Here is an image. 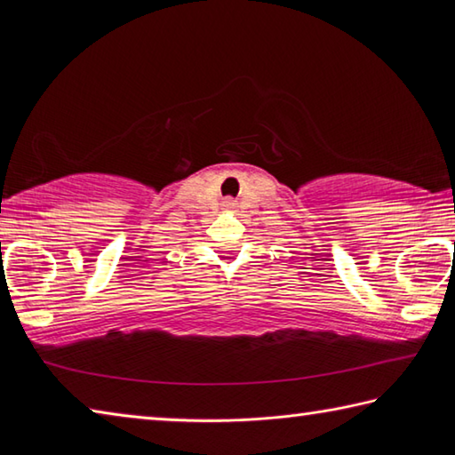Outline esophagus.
Masks as SVG:
<instances>
[{"label":"esophagus","mask_w":455,"mask_h":455,"mask_svg":"<svg viewBox=\"0 0 455 455\" xmlns=\"http://www.w3.org/2000/svg\"><path fill=\"white\" fill-rule=\"evenodd\" d=\"M222 206H225V209H227V211H235V209H236V203H235V200H233V198H227V200H225V203H222Z\"/></svg>","instance_id":"esophagus-1"}]
</instances>
